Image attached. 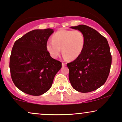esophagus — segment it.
Returning <instances> with one entry per match:
<instances>
[{"instance_id":"1","label":"esophagus","mask_w":122,"mask_h":122,"mask_svg":"<svg viewBox=\"0 0 122 122\" xmlns=\"http://www.w3.org/2000/svg\"><path fill=\"white\" fill-rule=\"evenodd\" d=\"M66 65V63H64V62H62V66L63 67L65 66Z\"/></svg>"}]
</instances>
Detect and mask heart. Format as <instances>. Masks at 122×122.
I'll use <instances>...</instances> for the list:
<instances>
[{
    "instance_id": "1",
    "label": "heart",
    "mask_w": 122,
    "mask_h": 122,
    "mask_svg": "<svg viewBox=\"0 0 122 122\" xmlns=\"http://www.w3.org/2000/svg\"><path fill=\"white\" fill-rule=\"evenodd\" d=\"M53 41H49L46 48L53 58L59 56L62 52L65 58L75 60L81 55L84 48V34L79 30H61L53 34Z\"/></svg>"
}]
</instances>
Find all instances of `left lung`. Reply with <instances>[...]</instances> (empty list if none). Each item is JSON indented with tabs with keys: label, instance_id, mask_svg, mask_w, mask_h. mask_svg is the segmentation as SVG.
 Here are the masks:
<instances>
[{
	"label": "left lung",
	"instance_id": "8db88e82",
	"mask_svg": "<svg viewBox=\"0 0 122 122\" xmlns=\"http://www.w3.org/2000/svg\"><path fill=\"white\" fill-rule=\"evenodd\" d=\"M84 34L85 43L81 55L67 64L72 87L82 93L93 91L106 82L112 57L107 39L92 28L80 25L71 27Z\"/></svg>",
	"mask_w": 122,
	"mask_h": 122
}]
</instances>
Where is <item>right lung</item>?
<instances>
[{"label":"right lung","mask_w":122,"mask_h":122,"mask_svg":"<svg viewBox=\"0 0 122 122\" xmlns=\"http://www.w3.org/2000/svg\"><path fill=\"white\" fill-rule=\"evenodd\" d=\"M51 29L32 30L15 42L10 58L12 81L19 90L40 96L51 88L62 63L50 56L46 48Z\"/></svg>","instance_id":"1"}]
</instances>
